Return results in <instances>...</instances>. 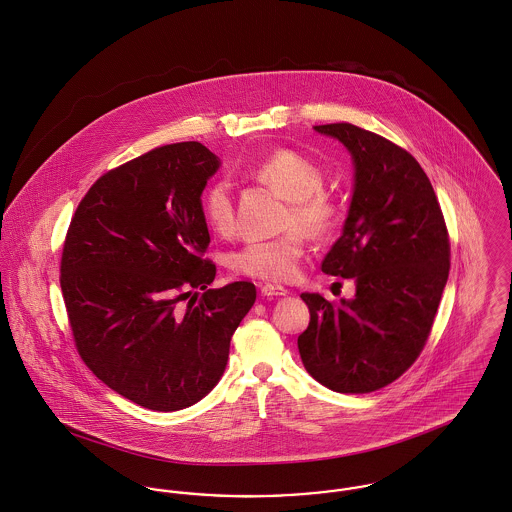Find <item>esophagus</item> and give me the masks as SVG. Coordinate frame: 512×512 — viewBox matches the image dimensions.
<instances>
[{"mask_svg": "<svg viewBox=\"0 0 512 512\" xmlns=\"http://www.w3.org/2000/svg\"><path fill=\"white\" fill-rule=\"evenodd\" d=\"M288 290L282 288V286H276V284H263L261 286V296L265 298H273V296H286Z\"/></svg>", "mask_w": 512, "mask_h": 512, "instance_id": "34e87169", "label": "esophagus"}]
</instances>
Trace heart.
<instances>
[{"label": "heart", "instance_id": "1", "mask_svg": "<svg viewBox=\"0 0 512 512\" xmlns=\"http://www.w3.org/2000/svg\"><path fill=\"white\" fill-rule=\"evenodd\" d=\"M251 177L275 189L288 200L282 218V236L249 241L230 259L236 275L249 276L267 282H286L298 273L306 251V236L323 241L331 236L341 218L343 208L339 198L323 187L325 173L314 159L296 150H275L251 167ZM200 214L206 226L230 236L236 228V206L232 185L226 179H216L200 195Z\"/></svg>", "mask_w": 512, "mask_h": 512}]
</instances>
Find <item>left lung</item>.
Masks as SVG:
<instances>
[{
	"label": "left lung",
	"instance_id": "obj_1",
	"mask_svg": "<svg viewBox=\"0 0 512 512\" xmlns=\"http://www.w3.org/2000/svg\"><path fill=\"white\" fill-rule=\"evenodd\" d=\"M354 159L343 236L321 263L353 278L356 296L333 304L302 294L310 325L298 351L315 380L339 394H368L419 358L450 271V237L433 185L407 150L351 122L315 126Z\"/></svg>",
	"mask_w": 512,
	"mask_h": 512
}]
</instances>
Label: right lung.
I'll list each match as a JSON object with an SVG mask.
<instances>
[{"instance_id":"obj_1","label":"right lung","mask_w":512,"mask_h":512,"mask_svg":"<svg viewBox=\"0 0 512 512\" xmlns=\"http://www.w3.org/2000/svg\"><path fill=\"white\" fill-rule=\"evenodd\" d=\"M220 161L198 142L154 148L101 175L64 239L60 286L81 360L117 394L179 411L224 374L251 282L208 288L216 265L200 195ZM193 289H202L187 304Z\"/></svg>"}]
</instances>
